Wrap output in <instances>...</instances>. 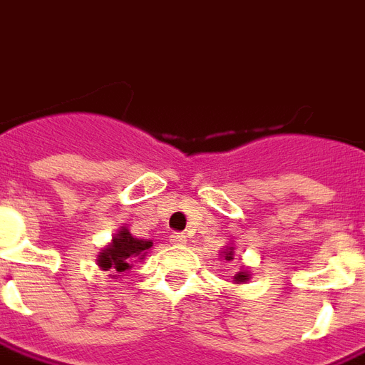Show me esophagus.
Listing matches in <instances>:
<instances>
[{
	"mask_svg": "<svg viewBox=\"0 0 365 365\" xmlns=\"http://www.w3.org/2000/svg\"><path fill=\"white\" fill-rule=\"evenodd\" d=\"M170 242H173L174 245H183L185 242H187V238L183 236V232H173V236H170Z\"/></svg>",
	"mask_w": 365,
	"mask_h": 365,
	"instance_id": "esophagus-1",
	"label": "esophagus"
}]
</instances>
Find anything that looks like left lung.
I'll return each instance as SVG.
<instances>
[{
  "instance_id": "obj_1",
  "label": "left lung",
  "mask_w": 365,
  "mask_h": 365,
  "mask_svg": "<svg viewBox=\"0 0 365 365\" xmlns=\"http://www.w3.org/2000/svg\"><path fill=\"white\" fill-rule=\"evenodd\" d=\"M225 259H227V260L232 259V251H230V253H227V257H225ZM244 279H247V274H244V272L236 275V281H244Z\"/></svg>"
}]
</instances>
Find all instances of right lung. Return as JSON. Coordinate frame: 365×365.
Wrapping results in <instances>:
<instances>
[{
    "instance_id": "1",
    "label": "right lung",
    "mask_w": 365,
    "mask_h": 365,
    "mask_svg": "<svg viewBox=\"0 0 365 365\" xmlns=\"http://www.w3.org/2000/svg\"><path fill=\"white\" fill-rule=\"evenodd\" d=\"M152 247V242L133 238L127 229H121L120 234L112 240L103 253L97 257V264L103 269H112L114 274L125 272L131 268V262L136 257H144V251Z\"/></svg>"
}]
</instances>
